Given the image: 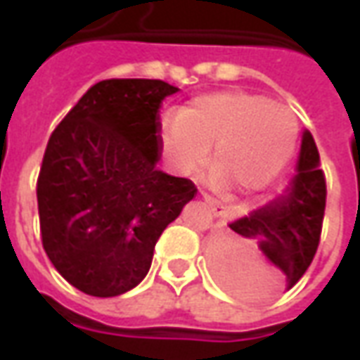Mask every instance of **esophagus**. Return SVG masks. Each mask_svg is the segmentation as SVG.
I'll return each mask as SVG.
<instances>
[{
	"instance_id": "esophagus-1",
	"label": "esophagus",
	"mask_w": 360,
	"mask_h": 360,
	"mask_svg": "<svg viewBox=\"0 0 360 360\" xmlns=\"http://www.w3.org/2000/svg\"><path fill=\"white\" fill-rule=\"evenodd\" d=\"M200 196H202L204 202L210 206L212 214H214L216 218H224V216H226V208H224V204L218 202L216 198H212V196L208 195V193H204V191H202V193H200Z\"/></svg>"
}]
</instances>
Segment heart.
Instances as JSON below:
<instances>
[{
    "mask_svg": "<svg viewBox=\"0 0 360 360\" xmlns=\"http://www.w3.org/2000/svg\"><path fill=\"white\" fill-rule=\"evenodd\" d=\"M299 141V121L268 96L229 90L198 96L165 127L164 150L179 172H195L212 150L214 181L257 193L285 169Z\"/></svg>",
    "mask_w": 360,
    "mask_h": 360,
    "instance_id": "heart-1",
    "label": "heart"
}]
</instances>
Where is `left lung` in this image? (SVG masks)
Returning a JSON list of instances; mask_svg holds the SVG:
<instances>
[{"instance_id": "left-lung-1", "label": "left lung", "mask_w": 360, "mask_h": 360, "mask_svg": "<svg viewBox=\"0 0 360 360\" xmlns=\"http://www.w3.org/2000/svg\"><path fill=\"white\" fill-rule=\"evenodd\" d=\"M316 142L309 131L302 134L297 175L283 195L229 224L237 239L216 243L212 249L214 271L221 285L241 297L260 291V276L252 255H260L281 274L285 289L309 270L316 255L326 210V175Z\"/></svg>"}]
</instances>
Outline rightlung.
I'll return each instance as SVG.
<instances>
[{
    "instance_id": "1",
    "label": "right lung",
    "mask_w": 360,
    "mask_h": 360,
    "mask_svg": "<svg viewBox=\"0 0 360 360\" xmlns=\"http://www.w3.org/2000/svg\"><path fill=\"white\" fill-rule=\"evenodd\" d=\"M177 90L158 79H105L51 133L36 181L42 245L82 293L139 285L162 231L195 198L193 181L156 169L160 108Z\"/></svg>"
}]
</instances>
